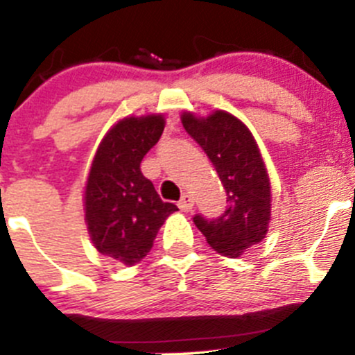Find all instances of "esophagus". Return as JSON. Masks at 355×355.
<instances>
[{
	"instance_id": "1",
	"label": "esophagus",
	"mask_w": 355,
	"mask_h": 355,
	"mask_svg": "<svg viewBox=\"0 0 355 355\" xmlns=\"http://www.w3.org/2000/svg\"><path fill=\"white\" fill-rule=\"evenodd\" d=\"M192 206H194V199H192V196L184 194L182 196V199L178 200V207H180L182 211H191Z\"/></svg>"
}]
</instances>
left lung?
<instances>
[{"label": "left lung", "instance_id": "8db88e82", "mask_svg": "<svg viewBox=\"0 0 355 355\" xmlns=\"http://www.w3.org/2000/svg\"><path fill=\"white\" fill-rule=\"evenodd\" d=\"M187 134L213 163L225 192L227 209L218 218L196 214V227L211 249L239 257L264 239L271 214L270 178L249 128L227 111L207 118L182 114Z\"/></svg>", "mask_w": 355, "mask_h": 355}]
</instances>
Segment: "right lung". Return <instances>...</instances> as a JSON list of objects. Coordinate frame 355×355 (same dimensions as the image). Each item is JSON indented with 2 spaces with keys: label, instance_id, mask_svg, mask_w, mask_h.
<instances>
[{
  "label": "right lung",
  "instance_id": "1",
  "mask_svg": "<svg viewBox=\"0 0 355 355\" xmlns=\"http://www.w3.org/2000/svg\"><path fill=\"white\" fill-rule=\"evenodd\" d=\"M161 114L123 118L99 144L87 185L85 221L96 249L134 266L153 249L157 230L178 207L163 202L141 171L142 157L159 141Z\"/></svg>",
  "mask_w": 355,
  "mask_h": 355
}]
</instances>
